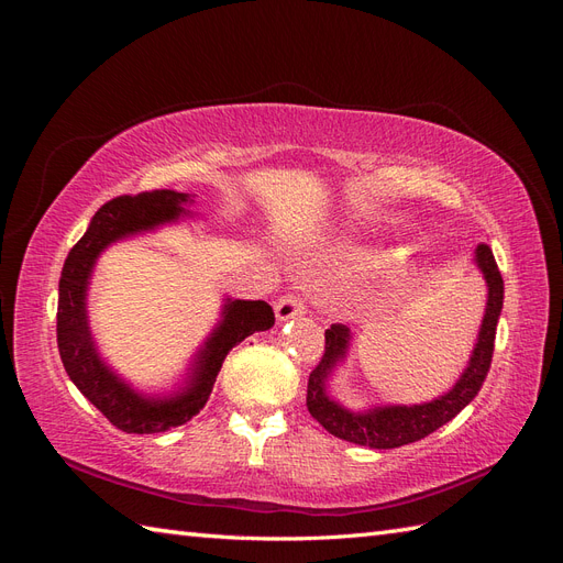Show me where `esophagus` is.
<instances>
[{
  "label": "esophagus",
  "instance_id": "1",
  "mask_svg": "<svg viewBox=\"0 0 563 563\" xmlns=\"http://www.w3.org/2000/svg\"><path fill=\"white\" fill-rule=\"evenodd\" d=\"M305 312H308V305H305V300L300 296H284L275 305V314L279 321H288V319L300 317Z\"/></svg>",
  "mask_w": 563,
  "mask_h": 563
}]
</instances>
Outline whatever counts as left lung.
<instances>
[{
	"label": "left lung",
	"mask_w": 563,
	"mask_h": 563,
	"mask_svg": "<svg viewBox=\"0 0 563 563\" xmlns=\"http://www.w3.org/2000/svg\"><path fill=\"white\" fill-rule=\"evenodd\" d=\"M474 265L479 267L486 279L488 300L479 335H476V345L455 385L441 397L424 404L371 406L364 408V411H352V408L343 406L329 395V380L333 376V371L345 362L352 340L347 327H343V323H333L331 329H327V345H323L321 362L310 373L308 380V411L323 430L338 439L350 441V444H360L368 449H397L432 434L441 424L453 420L476 395H479V389L486 380V373L490 368L496 327L503 312L505 286L496 258H493V251L486 244H479L474 249Z\"/></svg>",
	"instance_id": "1"
}]
</instances>
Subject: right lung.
I'll list each match as a JSON object with an SVG mask.
<instances>
[{
    "label": "right lung",
    "instance_id": "right-lung-1",
    "mask_svg": "<svg viewBox=\"0 0 563 563\" xmlns=\"http://www.w3.org/2000/svg\"><path fill=\"white\" fill-rule=\"evenodd\" d=\"M192 195L152 190L135 197H117L91 218L89 230L70 249L58 282V352L67 376L117 430L129 434L166 432L197 416L209 401L218 371L228 352L244 338L275 327V312L265 300H223L220 319L192 356L183 383L168 395H145L98 352L89 327L87 296L96 261L108 246L135 234L155 232L162 225L195 216Z\"/></svg>",
    "mask_w": 563,
    "mask_h": 563
}]
</instances>
